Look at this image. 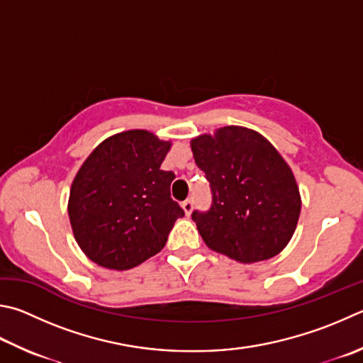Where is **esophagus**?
<instances>
[{"mask_svg":"<svg viewBox=\"0 0 363 363\" xmlns=\"http://www.w3.org/2000/svg\"><path fill=\"white\" fill-rule=\"evenodd\" d=\"M182 209L186 211V214L187 216H190V213H192V209H194V201L192 200H186L182 203Z\"/></svg>","mask_w":363,"mask_h":363,"instance_id":"esophagus-1","label":"esophagus"}]
</instances>
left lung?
I'll return each mask as SVG.
<instances>
[{
    "label": "left lung",
    "mask_w": 363,
    "mask_h": 363,
    "mask_svg": "<svg viewBox=\"0 0 363 363\" xmlns=\"http://www.w3.org/2000/svg\"><path fill=\"white\" fill-rule=\"evenodd\" d=\"M192 152L213 195L208 211L192 213L206 246L242 263L279 254L295 232L301 200L292 169L272 143L230 125L195 138Z\"/></svg>",
    "instance_id": "left-lung-1"
}]
</instances>
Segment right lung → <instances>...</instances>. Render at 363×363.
Segmentation results:
<instances>
[{
	"mask_svg": "<svg viewBox=\"0 0 363 363\" xmlns=\"http://www.w3.org/2000/svg\"><path fill=\"white\" fill-rule=\"evenodd\" d=\"M171 144L146 130L104 140L72 181L68 214L77 245L98 265L130 269L160 252L184 209L171 199Z\"/></svg>",
	"mask_w": 363,
	"mask_h": 363,
	"instance_id": "1",
	"label": "right lung"
}]
</instances>
